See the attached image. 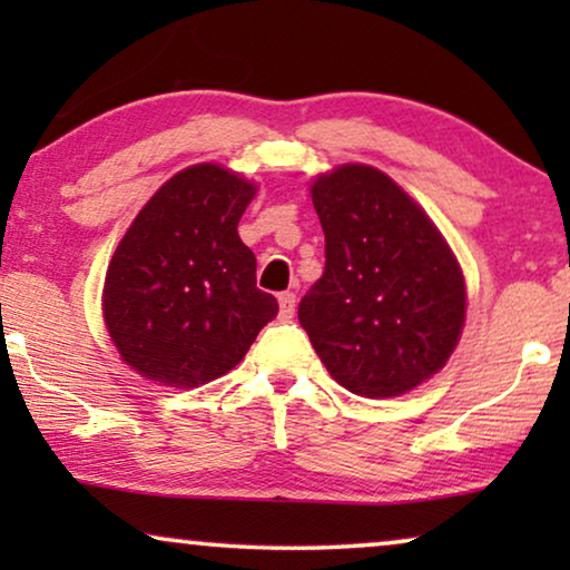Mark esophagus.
Segmentation results:
<instances>
[{
  "mask_svg": "<svg viewBox=\"0 0 570 570\" xmlns=\"http://www.w3.org/2000/svg\"><path fill=\"white\" fill-rule=\"evenodd\" d=\"M277 301H279V316L293 318V314H295V295L293 293H279Z\"/></svg>",
  "mask_w": 570,
  "mask_h": 570,
  "instance_id": "obj_1",
  "label": "esophagus"
}]
</instances>
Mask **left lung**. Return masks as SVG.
<instances>
[{
	"label": "left lung",
	"instance_id": "obj_1",
	"mask_svg": "<svg viewBox=\"0 0 570 570\" xmlns=\"http://www.w3.org/2000/svg\"><path fill=\"white\" fill-rule=\"evenodd\" d=\"M324 275L298 322L347 392L384 400L446 365L464 326V277L441 230L379 168L347 163L311 186Z\"/></svg>",
	"mask_w": 570,
	"mask_h": 570
}]
</instances>
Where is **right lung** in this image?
<instances>
[{
  "mask_svg": "<svg viewBox=\"0 0 570 570\" xmlns=\"http://www.w3.org/2000/svg\"><path fill=\"white\" fill-rule=\"evenodd\" d=\"M254 194L233 170L199 163L168 178L124 233L106 272L104 318L139 376L176 389L220 379L277 316L238 236Z\"/></svg>",
  "mask_w": 570,
  "mask_h": 570,
  "instance_id": "obj_1",
  "label": "right lung"
}]
</instances>
